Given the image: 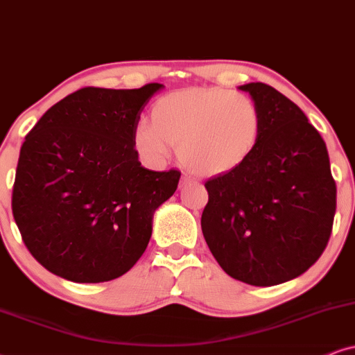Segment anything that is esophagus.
I'll return each mask as SVG.
<instances>
[{
    "label": "esophagus",
    "mask_w": 355,
    "mask_h": 355,
    "mask_svg": "<svg viewBox=\"0 0 355 355\" xmlns=\"http://www.w3.org/2000/svg\"><path fill=\"white\" fill-rule=\"evenodd\" d=\"M191 183H195V180H193L190 175L183 173V175H182V180H180V185H178V187L185 188V187H188V185H191Z\"/></svg>",
    "instance_id": "obj_1"
}]
</instances>
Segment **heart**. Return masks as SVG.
Masks as SVG:
<instances>
[{
  "mask_svg": "<svg viewBox=\"0 0 355 355\" xmlns=\"http://www.w3.org/2000/svg\"><path fill=\"white\" fill-rule=\"evenodd\" d=\"M262 136V114L252 98L226 88H187L159 98L150 123L141 121L134 147L150 165H162L177 147L193 172L218 177L252 157Z\"/></svg>",
  "mask_w": 355,
  "mask_h": 355,
  "instance_id": "obj_1",
  "label": "heart"
}]
</instances>
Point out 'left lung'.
I'll return each instance as SVG.
<instances>
[{"label":"left lung","instance_id":"1","mask_svg":"<svg viewBox=\"0 0 355 355\" xmlns=\"http://www.w3.org/2000/svg\"><path fill=\"white\" fill-rule=\"evenodd\" d=\"M239 89L257 103L262 136L248 162L205 183L201 231L227 275L272 286L321 257L333 231L336 182L324 141L293 101L260 82Z\"/></svg>","mask_w":355,"mask_h":355}]
</instances>
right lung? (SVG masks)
<instances>
[{"mask_svg": "<svg viewBox=\"0 0 355 355\" xmlns=\"http://www.w3.org/2000/svg\"><path fill=\"white\" fill-rule=\"evenodd\" d=\"M164 85L87 87L55 103L26 136L12 187V216L49 272L100 284L131 270L152 216L180 172L144 168L134 149L141 113Z\"/></svg>", "mask_w": 355, "mask_h": 355, "instance_id": "right-lung-1", "label": "right lung"}]
</instances>
